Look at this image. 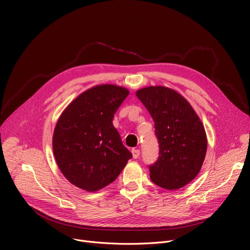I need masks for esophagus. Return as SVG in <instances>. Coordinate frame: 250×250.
<instances>
[{"label": "esophagus", "mask_w": 250, "mask_h": 250, "mask_svg": "<svg viewBox=\"0 0 250 250\" xmlns=\"http://www.w3.org/2000/svg\"><path fill=\"white\" fill-rule=\"evenodd\" d=\"M132 153H133V157L135 159L139 158V156H140V150L139 149H133Z\"/></svg>", "instance_id": "obj_1"}]
</instances>
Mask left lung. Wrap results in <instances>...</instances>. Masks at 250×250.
Segmentation results:
<instances>
[{
  "label": "left lung",
  "instance_id": "8db88e82",
  "mask_svg": "<svg viewBox=\"0 0 250 250\" xmlns=\"http://www.w3.org/2000/svg\"><path fill=\"white\" fill-rule=\"evenodd\" d=\"M155 123L159 158L151 165L150 178L160 188L173 190L186 187L203 166L208 140L199 115L175 90L149 86L136 92Z\"/></svg>",
  "mask_w": 250,
  "mask_h": 250
}]
</instances>
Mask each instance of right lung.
<instances>
[{
    "mask_svg": "<svg viewBox=\"0 0 250 250\" xmlns=\"http://www.w3.org/2000/svg\"><path fill=\"white\" fill-rule=\"evenodd\" d=\"M128 93L117 85L94 86L75 98L59 117L52 150L62 173L75 187L88 192L105 188L133 157L112 124Z\"/></svg>",
    "mask_w": 250,
    "mask_h": 250,
    "instance_id": "right-lung-1",
    "label": "right lung"
}]
</instances>
